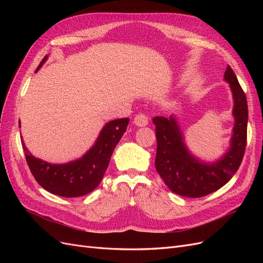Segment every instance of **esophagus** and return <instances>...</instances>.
Listing matches in <instances>:
<instances>
[{
  "mask_svg": "<svg viewBox=\"0 0 263 263\" xmlns=\"http://www.w3.org/2000/svg\"><path fill=\"white\" fill-rule=\"evenodd\" d=\"M134 124L138 126V127H142V126H147L148 125V117L147 115L139 113L134 118Z\"/></svg>",
  "mask_w": 263,
  "mask_h": 263,
  "instance_id": "esophagus-1",
  "label": "esophagus"
}]
</instances>
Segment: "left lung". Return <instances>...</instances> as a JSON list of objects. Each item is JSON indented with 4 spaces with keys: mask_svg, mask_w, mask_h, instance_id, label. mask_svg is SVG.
<instances>
[{
    "mask_svg": "<svg viewBox=\"0 0 263 263\" xmlns=\"http://www.w3.org/2000/svg\"><path fill=\"white\" fill-rule=\"evenodd\" d=\"M225 80L234 97L235 126L230 149L214 163H203L191 155L173 117L153 118L156 126V169L172 192L185 197H202L217 191L239 169L247 145L248 105L233 69L227 66Z\"/></svg>",
    "mask_w": 263,
    "mask_h": 263,
    "instance_id": "8db88e82",
    "label": "left lung"
}]
</instances>
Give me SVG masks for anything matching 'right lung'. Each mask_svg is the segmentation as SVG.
<instances>
[{
	"label": "right lung",
	"mask_w": 263,
	"mask_h": 263,
	"mask_svg": "<svg viewBox=\"0 0 263 263\" xmlns=\"http://www.w3.org/2000/svg\"><path fill=\"white\" fill-rule=\"evenodd\" d=\"M42 60L36 71L46 61ZM129 118L115 119L102 129L94 146L76 161L66 164H51L35 158L22 146L29 170L35 180L48 192L65 197H78L92 192L101 183L107 169L110 157L128 126ZM21 125V123H20Z\"/></svg>",
	"instance_id": "obj_1"
}]
</instances>
